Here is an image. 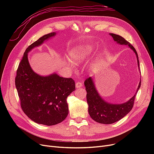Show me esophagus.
<instances>
[{
	"label": "esophagus",
	"instance_id": "1",
	"mask_svg": "<svg viewBox=\"0 0 154 154\" xmlns=\"http://www.w3.org/2000/svg\"><path fill=\"white\" fill-rule=\"evenodd\" d=\"M82 85H83L82 83V82H76V84H75V86H76L77 88L82 87Z\"/></svg>",
	"mask_w": 154,
	"mask_h": 154
}]
</instances>
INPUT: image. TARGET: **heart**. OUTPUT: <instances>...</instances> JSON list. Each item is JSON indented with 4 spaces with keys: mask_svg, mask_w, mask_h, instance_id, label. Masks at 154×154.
Here are the masks:
<instances>
[{
    "mask_svg": "<svg viewBox=\"0 0 154 154\" xmlns=\"http://www.w3.org/2000/svg\"><path fill=\"white\" fill-rule=\"evenodd\" d=\"M92 48L87 46H79L72 48L69 53V60L74 65L85 61L92 52Z\"/></svg>",
    "mask_w": 154,
    "mask_h": 154,
    "instance_id": "obj_1",
    "label": "heart"
}]
</instances>
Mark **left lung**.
Returning <instances> with one entry per match:
<instances>
[{
    "mask_svg": "<svg viewBox=\"0 0 154 154\" xmlns=\"http://www.w3.org/2000/svg\"><path fill=\"white\" fill-rule=\"evenodd\" d=\"M110 35L118 44L128 45L132 48L136 54L139 67L138 54L133 45L122 36L112 33L110 34ZM84 84L87 91V102L88 105V111L91 118L98 123L111 124L122 119L132 110L134 105L135 95L141 85V80L136 94L128 102L122 104H110L105 102L97 92L91 77L87 78L85 80Z\"/></svg>",
    "mask_w": 154,
    "mask_h": 154,
    "instance_id": "1",
    "label": "left lung"
}]
</instances>
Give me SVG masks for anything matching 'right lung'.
<instances>
[{
	"label": "right lung",
	"instance_id": "right-lung-1",
	"mask_svg": "<svg viewBox=\"0 0 154 154\" xmlns=\"http://www.w3.org/2000/svg\"><path fill=\"white\" fill-rule=\"evenodd\" d=\"M55 33L44 35L30 45L17 70L15 84L25 114L35 123L48 126L62 122L69 114L67 97L75 89L74 80L54 74L42 77L32 70L27 53Z\"/></svg>",
	"mask_w": 154,
	"mask_h": 154
}]
</instances>
